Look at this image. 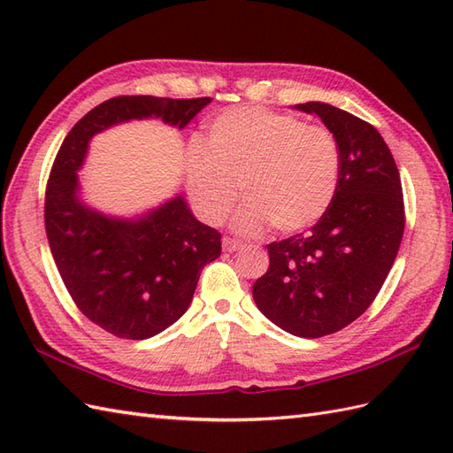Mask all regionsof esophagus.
I'll use <instances>...</instances> for the list:
<instances>
[{"label": "esophagus", "mask_w": 453, "mask_h": 453, "mask_svg": "<svg viewBox=\"0 0 453 453\" xmlns=\"http://www.w3.org/2000/svg\"><path fill=\"white\" fill-rule=\"evenodd\" d=\"M243 247L242 242H237V239H232V237H224V251L227 253H234V251H239V249Z\"/></svg>", "instance_id": "esophagus-1"}]
</instances>
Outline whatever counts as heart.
Segmentation results:
<instances>
[{"instance_id":"obj_1","label":"heart","mask_w":453,"mask_h":453,"mask_svg":"<svg viewBox=\"0 0 453 453\" xmlns=\"http://www.w3.org/2000/svg\"><path fill=\"white\" fill-rule=\"evenodd\" d=\"M192 200L208 221L227 216L242 187V234H297L323 218L341 179V150L331 130L255 107L219 114L208 143L192 138L185 151Z\"/></svg>"}]
</instances>
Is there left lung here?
I'll list each match as a JSON object with an SVG mask.
<instances>
[{"mask_svg": "<svg viewBox=\"0 0 453 453\" xmlns=\"http://www.w3.org/2000/svg\"><path fill=\"white\" fill-rule=\"evenodd\" d=\"M296 109L317 114L339 142V188L313 227L266 245L271 266L253 297L286 333L319 339L375 300L405 232V204L395 159L370 122L325 103Z\"/></svg>", "mask_w": 453, "mask_h": 453, "instance_id": "1", "label": "left lung"}]
</instances>
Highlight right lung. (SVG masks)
I'll return each instance as SVG.
<instances>
[{
    "instance_id": "1",
    "label": "right lung",
    "mask_w": 453,
    "mask_h": 453,
    "mask_svg": "<svg viewBox=\"0 0 453 453\" xmlns=\"http://www.w3.org/2000/svg\"><path fill=\"white\" fill-rule=\"evenodd\" d=\"M122 95L101 103L64 138L44 198V226L65 290L78 310L119 339L143 341L188 310L200 271L221 253V234L200 224L182 196L138 219L107 218L78 198V169L95 134L156 117L185 128L210 103Z\"/></svg>"
}]
</instances>
